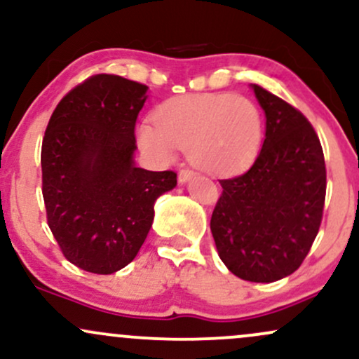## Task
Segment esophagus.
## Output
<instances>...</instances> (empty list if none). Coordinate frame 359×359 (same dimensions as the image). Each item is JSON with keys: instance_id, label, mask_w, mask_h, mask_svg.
<instances>
[{"instance_id": "esophagus-1", "label": "esophagus", "mask_w": 359, "mask_h": 359, "mask_svg": "<svg viewBox=\"0 0 359 359\" xmlns=\"http://www.w3.org/2000/svg\"><path fill=\"white\" fill-rule=\"evenodd\" d=\"M194 175H196V174H194L191 168H182V170L179 172V182H180V184L187 182V180L191 179V177H194Z\"/></svg>"}]
</instances>
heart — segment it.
<instances>
[{"instance_id":"b5f03b06","label":"heart","mask_w":359,"mask_h":359,"mask_svg":"<svg viewBox=\"0 0 359 359\" xmlns=\"http://www.w3.org/2000/svg\"><path fill=\"white\" fill-rule=\"evenodd\" d=\"M138 142L160 162H172L180 148L203 170L228 175L246 168L257 156L262 116L245 96H180L160 106L156 121L140 125Z\"/></svg>"}]
</instances>
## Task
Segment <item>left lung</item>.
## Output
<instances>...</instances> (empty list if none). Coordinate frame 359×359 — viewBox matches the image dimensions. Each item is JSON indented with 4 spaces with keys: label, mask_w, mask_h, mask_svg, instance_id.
Listing matches in <instances>:
<instances>
[{
    "label": "left lung",
    "mask_w": 359,
    "mask_h": 359,
    "mask_svg": "<svg viewBox=\"0 0 359 359\" xmlns=\"http://www.w3.org/2000/svg\"><path fill=\"white\" fill-rule=\"evenodd\" d=\"M253 90L266 116L265 142L245 174L219 180L211 233L231 273L269 283L306 259L323 221L327 182L309 119L262 86Z\"/></svg>",
    "instance_id": "obj_1"
}]
</instances>
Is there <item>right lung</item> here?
<instances>
[{
  "label": "right lung",
  "mask_w": 359,
  "mask_h": 359,
  "mask_svg": "<svg viewBox=\"0 0 359 359\" xmlns=\"http://www.w3.org/2000/svg\"><path fill=\"white\" fill-rule=\"evenodd\" d=\"M147 86L96 74L53 109L42 142L48 228L65 258L90 273L125 269L154 222L156 197L177 185L172 170L133 162L135 125Z\"/></svg>",
  "instance_id": "right-lung-1"
}]
</instances>
